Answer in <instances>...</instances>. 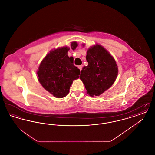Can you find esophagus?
I'll list each match as a JSON object with an SVG mask.
<instances>
[{
  "label": "esophagus",
  "mask_w": 155,
  "mask_h": 155,
  "mask_svg": "<svg viewBox=\"0 0 155 155\" xmlns=\"http://www.w3.org/2000/svg\"><path fill=\"white\" fill-rule=\"evenodd\" d=\"M78 68H79L80 70H82V65H81V66H78Z\"/></svg>",
  "instance_id": "1"
}]
</instances>
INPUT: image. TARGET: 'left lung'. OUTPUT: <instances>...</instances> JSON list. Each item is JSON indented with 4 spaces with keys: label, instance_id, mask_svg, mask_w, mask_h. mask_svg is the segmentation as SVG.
Wrapping results in <instances>:
<instances>
[{
    "label": "left lung",
    "instance_id": "obj_1",
    "mask_svg": "<svg viewBox=\"0 0 155 155\" xmlns=\"http://www.w3.org/2000/svg\"><path fill=\"white\" fill-rule=\"evenodd\" d=\"M86 59L88 65L82 68L80 79L88 94L99 96L116 80L118 74L116 62L109 52L97 44L89 49Z\"/></svg>",
    "mask_w": 155,
    "mask_h": 155
}]
</instances>
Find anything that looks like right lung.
<instances>
[{"label": "right lung", "mask_w": 155, "mask_h": 155, "mask_svg": "<svg viewBox=\"0 0 155 155\" xmlns=\"http://www.w3.org/2000/svg\"><path fill=\"white\" fill-rule=\"evenodd\" d=\"M78 44L73 42L74 50ZM69 48L63 47L51 51L39 67L37 74L42 87L58 98L66 96L73 81L80 77V70L73 64V59L67 55Z\"/></svg>", "instance_id": "add662e5"}]
</instances>
